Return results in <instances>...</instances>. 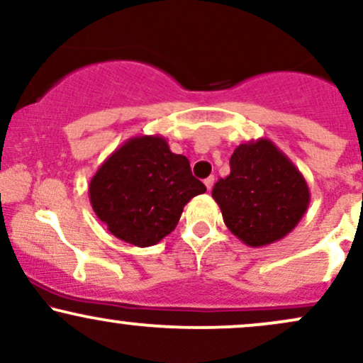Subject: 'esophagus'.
<instances>
[{"label": "esophagus", "instance_id": "obj_1", "mask_svg": "<svg viewBox=\"0 0 363 363\" xmlns=\"http://www.w3.org/2000/svg\"><path fill=\"white\" fill-rule=\"evenodd\" d=\"M213 184H215V177L213 176H210V177L205 179V186H206L208 191H211V187H213Z\"/></svg>", "mask_w": 363, "mask_h": 363}]
</instances>
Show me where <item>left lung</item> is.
Listing matches in <instances>:
<instances>
[{"label": "left lung", "mask_w": 363, "mask_h": 363, "mask_svg": "<svg viewBox=\"0 0 363 363\" xmlns=\"http://www.w3.org/2000/svg\"><path fill=\"white\" fill-rule=\"evenodd\" d=\"M211 196L228 230L251 247L273 244L290 234L311 201L301 170L268 138L234 150L230 174L218 179Z\"/></svg>", "instance_id": "left-lung-1"}]
</instances>
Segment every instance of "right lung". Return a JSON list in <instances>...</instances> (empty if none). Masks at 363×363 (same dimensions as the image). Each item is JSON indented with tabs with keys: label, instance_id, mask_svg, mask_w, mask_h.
<instances>
[{
	"label": "right lung",
	"instance_id": "obj_1",
	"mask_svg": "<svg viewBox=\"0 0 363 363\" xmlns=\"http://www.w3.org/2000/svg\"><path fill=\"white\" fill-rule=\"evenodd\" d=\"M206 191L189 160L170 152L164 136H135L112 152L91 177V208L124 242L148 247L176 228L182 210Z\"/></svg>",
	"mask_w": 363,
	"mask_h": 363
}]
</instances>
